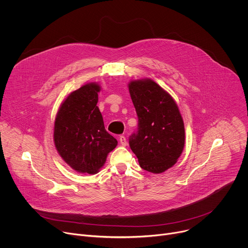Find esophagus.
<instances>
[{
    "label": "esophagus",
    "mask_w": 248,
    "mask_h": 248,
    "mask_svg": "<svg viewBox=\"0 0 248 248\" xmlns=\"http://www.w3.org/2000/svg\"><path fill=\"white\" fill-rule=\"evenodd\" d=\"M120 143L123 145V146H126L127 145V140L124 136H120Z\"/></svg>",
    "instance_id": "esophagus-1"
}]
</instances>
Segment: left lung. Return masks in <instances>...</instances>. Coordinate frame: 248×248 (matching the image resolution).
I'll return each mask as SVG.
<instances>
[{"label":"left lung","instance_id":"1","mask_svg":"<svg viewBox=\"0 0 248 248\" xmlns=\"http://www.w3.org/2000/svg\"><path fill=\"white\" fill-rule=\"evenodd\" d=\"M128 90L138 117V130L129 146L143 170L161 173L182 155L185 124L173 98L150 78L130 80Z\"/></svg>","mask_w":248,"mask_h":248}]
</instances>
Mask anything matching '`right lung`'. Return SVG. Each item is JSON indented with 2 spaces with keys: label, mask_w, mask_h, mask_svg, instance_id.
Here are the masks:
<instances>
[{
  "label": "right lung",
  "mask_w": 248,
  "mask_h": 248,
  "mask_svg": "<svg viewBox=\"0 0 248 248\" xmlns=\"http://www.w3.org/2000/svg\"><path fill=\"white\" fill-rule=\"evenodd\" d=\"M98 82H88L62 102L54 122V143L62 159L78 172L95 174L118 141L105 129L98 108Z\"/></svg>",
  "instance_id": "obj_1"
}]
</instances>
